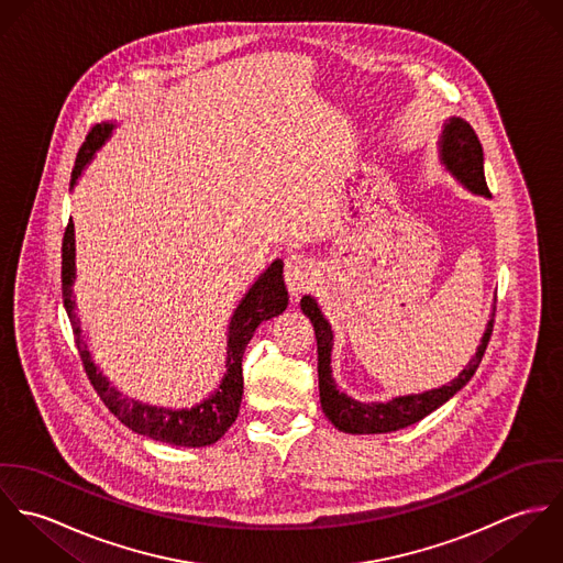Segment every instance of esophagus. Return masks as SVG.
<instances>
[{
  "mask_svg": "<svg viewBox=\"0 0 563 563\" xmlns=\"http://www.w3.org/2000/svg\"><path fill=\"white\" fill-rule=\"evenodd\" d=\"M314 275H317V271L308 257L290 255L286 260V268H284V279H286L290 297L297 299L303 290H308L314 282Z\"/></svg>",
  "mask_w": 563,
  "mask_h": 563,
  "instance_id": "obj_1",
  "label": "esophagus"
}]
</instances>
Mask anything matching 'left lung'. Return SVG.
I'll return each instance as SVG.
<instances>
[{
    "mask_svg": "<svg viewBox=\"0 0 563 563\" xmlns=\"http://www.w3.org/2000/svg\"><path fill=\"white\" fill-rule=\"evenodd\" d=\"M440 162L444 168L473 195L489 199V190L483 175V150L475 130L460 117H451L442 125V134L438 141ZM301 310L310 319L314 333H317V346H319V390H321V407L324 416L331 420V424L344 433L362 435V433H390L405 429L424 416H429L433 409L455 397L475 375L479 368L489 333L492 321L489 319L483 331L482 342L471 357V362L464 366V371L451 379L449 384L440 388H431L418 395H402L393 397L390 401L362 402L346 393H342L335 386V379L331 375V351H333V331L331 324L324 319V314L312 295H303ZM494 317V312H492Z\"/></svg>",
    "mask_w": 563,
    "mask_h": 563,
    "instance_id": "left-lung-1",
    "label": "left lung"
}]
</instances>
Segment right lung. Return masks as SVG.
<instances>
[{"label":"right lung","mask_w":563,"mask_h":563,"mask_svg":"<svg viewBox=\"0 0 563 563\" xmlns=\"http://www.w3.org/2000/svg\"><path fill=\"white\" fill-rule=\"evenodd\" d=\"M117 128L114 121H103L90 130L84 145L80 147L78 161L71 173V190L76 188L84 168L92 162L95 154L108 143L112 136V130ZM78 277L76 268V228L69 219L65 241H63V301L65 310L69 314V321L76 333V344L80 351L84 371L106 402V407L132 431L147 435L156 442L173 444V446H210L219 442L225 431L234 424L239 418V409L242 401V355L244 349L262 321H268L277 314H282L288 306V290L284 286V262L273 260L271 266H266L264 273L257 275V279L249 286V290L242 295L236 310L232 312V319L228 324V349H225V375L206 397L203 401L192 407H162L152 402L139 401L128 395H123L112 382L103 375V371L95 364L92 353L81 335V322L78 317V303L74 295V284Z\"/></svg>","instance_id":"right-lung-1"}]
</instances>
